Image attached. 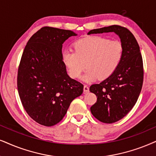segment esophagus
Returning a JSON list of instances; mask_svg holds the SVG:
<instances>
[{"label":"esophagus","mask_w":156,"mask_h":156,"mask_svg":"<svg viewBox=\"0 0 156 156\" xmlns=\"http://www.w3.org/2000/svg\"><path fill=\"white\" fill-rule=\"evenodd\" d=\"M83 91H84V93L89 92V87H88V86H86V85H85V86H83Z\"/></svg>","instance_id":"1"}]
</instances>
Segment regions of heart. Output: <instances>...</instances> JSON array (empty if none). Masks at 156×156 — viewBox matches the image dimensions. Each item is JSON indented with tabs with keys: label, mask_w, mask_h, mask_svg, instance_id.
Instances as JSON below:
<instances>
[{
	"label": "heart",
	"mask_w": 156,
	"mask_h": 156,
	"mask_svg": "<svg viewBox=\"0 0 156 156\" xmlns=\"http://www.w3.org/2000/svg\"><path fill=\"white\" fill-rule=\"evenodd\" d=\"M74 48L75 50L63 51L62 62L73 78H79L87 62L88 69L81 77L86 83L109 78L117 70L123 57V46L119 41H110L102 37L80 39L75 42Z\"/></svg>",
	"instance_id": "1"
}]
</instances>
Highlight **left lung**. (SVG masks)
I'll list each match as a JSON object with an SVG mask.
<instances>
[{"mask_svg":"<svg viewBox=\"0 0 156 156\" xmlns=\"http://www.w3.org/2000/svg\"><path fill=\"white\" fill-rule=\"evenodd\" d=\"M114 32L123 46V57L117 70L98 84H93L90 91L97 96L90 107L96 119L111 124L125 117L135 106L143 82V59L137 40L127 28L118 25L93 29L92 34Z\"/></svg>","mask_w":156,"mask_h":156,"instance_id":"obj_1","label":"left lung"}]
</instances>
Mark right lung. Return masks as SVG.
<instances>
[{
	"label": "right lung",
	"mask_w": 156,
	"mask_h": 156,
	"mask_svg": "<svg viewBox=\"0 0 156 156\" xmlns=\"http://www.w3.org/2000/svg\"><path fill=\"white\" fill-rule=\"evenodd\" d=\"M72 36L77 34L43 27L29 39L21 59L17 86L21 103L31 119L47 127L60 122L83 90V85L70 78L62 62V44Z\"/></svg>",
	"instance_id": "add662e5"
}]
</instances>
